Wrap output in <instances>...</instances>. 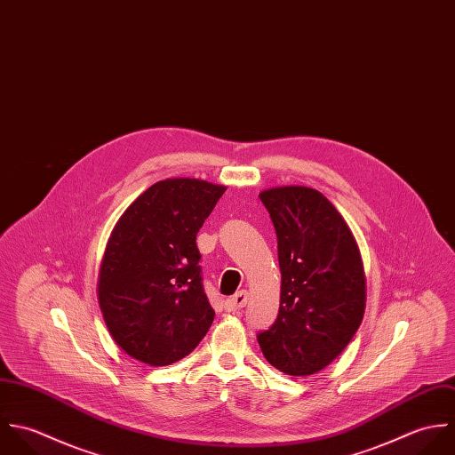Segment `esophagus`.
Instances as JSON below:
<instances>
[{
	"mask_svg": "<svg viewBox=\"0 0 455 455\" xmlns=\"http://www.w3.org/2000/svg\"><path fill=\"white\" fill-rule=\"evenodd\" d=\"M248 291L246 290H241V291H237L235 295H232L230 299H227L225 300V309L228 311V313H234V311H239V309H243L246 304H248Z\"/></svg>",
	"mask_w": 455,
	"mask_h": 455,
	"instance_id": "obj_1",
	"label": "esophagus"
}]
</instances>
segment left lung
<instances>
[{
  "label": "left lung",
  "instance_id": "1",
  "mask_svg": "<svg viewBox=\"0 0 455 455\" xmlns=\"http://www.w3.org/2000/svg\"><path fill=\"white\" fill-rule=\"evenodd\" d=\"M277 237L279 313L257 336L267 363L309 376L352 341L365 309L357 241L338 209L316 189L277 186L260 195Z\"/></svg>",
  "mask_w": 455,
  "mask_h": 455
}]
</instances>
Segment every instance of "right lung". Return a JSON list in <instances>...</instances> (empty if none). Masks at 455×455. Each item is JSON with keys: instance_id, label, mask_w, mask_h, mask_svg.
Listing matches in <instances>:
<instances>
[{"instance_id": "add662e5", "label": "right lung", "mask_w": 455, "mask_h": 455, "mask_svg": "<svg viewBox=\"0 0 455 455\" xmlns=\"http://www.w3.org/2000/svg\"><path fill=\"white\" fill-rule=\"evenodd\" d=\"M225 189L189 178L155 182L116 223L98 302L112 339L130 357L169 365L207 334L214 309L202 286L196 234Z\"/></svg>"}]
</instances>
